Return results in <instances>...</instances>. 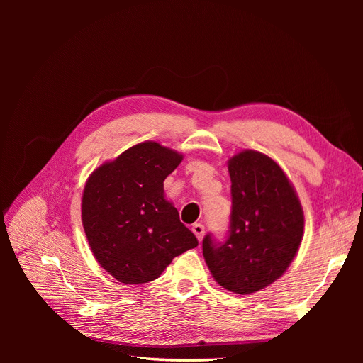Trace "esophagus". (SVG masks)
<instances>
[{
  "label": "esophagus",
  "instance_id": "1",
  "mask_svg": "<svg viewBox=\"0 0 363 363\" xmlns=\"http://www.w3.org/2000/svg\"><path fill=\"white\" fill-rule=\"evenodd\" d=\"M191 230H193V233L196 234L197 240L201 241V240H203V235H204V226H203L201 223H194Z\"/></svg>",
  "mask_w": 363,
  "mask_h": 363
}]
</instances>
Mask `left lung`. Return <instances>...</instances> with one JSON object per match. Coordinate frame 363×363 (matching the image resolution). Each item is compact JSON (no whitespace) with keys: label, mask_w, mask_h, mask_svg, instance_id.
Masks as SVG:
<instances>
[{"label":"left lung","mask_w":363,"mask_h":363,"mask_svg":"<svg viewBox=\"0 0 363 363\" xmlns=\"http://www.w3.org/2000/svg\"><path fill=\"white\" fill-rule=\"evenodd\" d=\"M228 170L230 231L222 242L207 234L203 256L225 290L250 294L277 281L293 262L303 238V208L287 175L262 152H238Z\"/></svg>","instance_id":"left-lung-1"}]
</instances>
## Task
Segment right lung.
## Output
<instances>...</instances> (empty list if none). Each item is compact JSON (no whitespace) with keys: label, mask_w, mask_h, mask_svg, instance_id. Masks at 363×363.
Wrapping results in <instances>:
<instances>
[{"label":"right lung","mask_w":363,"mask_h":363,"mask_svg":"<svg viewBox=\"0 0 363 363\" xmlns=\"http://www.w3.org/2000/svg\"><path fill=\"white\" fill-rule=\"evenodd\" d=\"M182 155L155 141L95 169L82 196V223L92 255L123 284L160 277L174 257L199 245L164 199L163 181Z\"/></svg>","instance_id":"obj_1"}]
</instances>
